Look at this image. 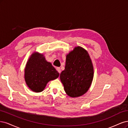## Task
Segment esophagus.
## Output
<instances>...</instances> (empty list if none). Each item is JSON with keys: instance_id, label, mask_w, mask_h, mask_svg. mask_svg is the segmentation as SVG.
Instances as JSON below:
<instances>
[{"instance_id": "obj_1", "label": "esophagus", "mask_w": 128, "mask_h": 128, "mask_svg": "<svg viewBox=\"0 0 128 128\" xmlns=\"http://www.w3.org/2000/svg\"><path fill=\"white\" fill-rule=\"evenodd\" d=\"M56 70H57V71L59 73H60V71H60V68H56Z\"/></svg>"}]
</instances>
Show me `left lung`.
Masks as SVG:
<instances>
[{
  "instance_id": "8db88e82",
  "label": "left lung",
  "mask_w": 128,
  "mask_h": 128,
  "mask_svg": "<svg viewBox=\"0 0 128 128\" xmlns=\"http://www.w3.org/2000/svg\"><path fill=\"white\" fill-rule=\"evenodd\" d=\"M94 77V68L88 52L78 46L66 57L65 69L60 79L65 92L71 97H78L87 92Z\"/></svg>"
}]
</instances>
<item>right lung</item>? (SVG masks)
I'll return each mask as SVG.
<instances>
[{"label": "right lung", "mask_w": 128, "mask_h": 128, "mask_svg": "<svg viewBox=\"0 0 128 128\" xmlns=\"http://www.w3.org/2000/svg\"><path fill=\"white\" fill-rule=\"evenodd\" d=\"M60 74L47 62L43 54L33 53L24 69V78L28 87L35 92H42L49 81L55 80Z\"/></svg>", "instance_id": "right-lung-1"}]
</instances>
